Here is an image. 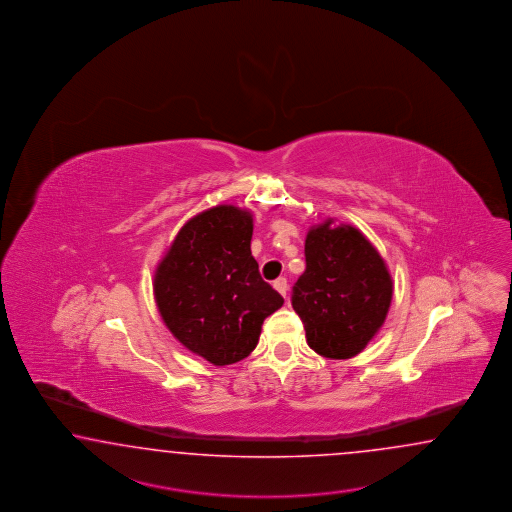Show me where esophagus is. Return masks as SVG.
<instances>
[{"label":"esophagus","instance_id":"1","mask_svg":"<svg viewBox=\"0 0 512 512\" xmlns=\"http://www.w3.org/2000/svg\"><path fill=\"white\" fill-rule=\"evenodd\" d=\"M274 289H276L283 298H287V292H289L287 279H285V277H277L276 281H274Z\"/></svg>","mask_w":512,"mask_h":512}]
</instances>
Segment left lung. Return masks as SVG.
I'll use <instances>...</instances> for the list:
<instances>
[{
    "mask_svg": "<svg viewBox=\"0 0 512 512\" xmlns=\"http://www.w3.org/2000/svg\"><path fill=\"white\" fill-rule=\"evenodd\" d=\"M393 298L384 259L352 225L324 221L305 238V272L292 287L307 345L330 360L358 356L378 330Z\"/></svg>",
    "mask_w": 512,
    "mask_h": 512,
    "instance_id": "8db88e82",
    "label": "left lung"
}]
</instances>
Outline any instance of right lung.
<instances>
[{
	"instance_id": "right-lung-1",
	"label": "right lung",
	"mask_w": 512,
	"mask_h": 512,
	"mask_svg": "<svg viewBox=\"0 0 512 512\" xmlns=\"http://www.w3.org/2000/svg\"><path fill=\"white\" fill-rule=\"evenodd\" d=\"M253 216L218 205L186 221L154 272V300L167 330L212 365L248 358L264 318L283 298L251 255Z\"/></svg>"
}]
</instances>
